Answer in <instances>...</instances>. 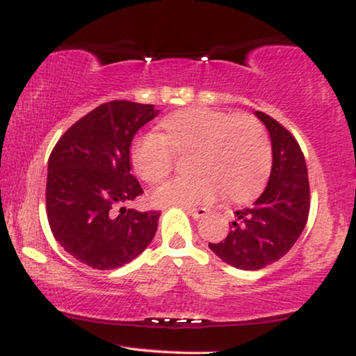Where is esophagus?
<instances>
[{
    "instance_id": "1",
    "label": "esophagus",
    "mask_w": 356,
    "mask_h": 356,
    "mask_svg": "<svg viewBox=\"0 0 356 356\" xmlns=\"http://www.w3.org/2000/svg\"><path fill=\"white\" fill-rule=\"evenodd\" d=\"M186 211L189 216H193L194 218H202L209 213V209L206 207H186Z\"/></svg>"
}]
</instances>
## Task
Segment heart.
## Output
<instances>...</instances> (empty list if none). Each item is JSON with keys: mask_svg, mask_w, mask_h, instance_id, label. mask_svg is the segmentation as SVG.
I'll use <instances>...</instances> for the list:
<instances>
[{"mask_svg": "<svg viewBox=\"0 0 356 356\" xmlns=\"http://www.w3.org/2000/svg\"><path fill=\"white\" fill-rule=\"evenodd\" d=\"M162 133L139 136L131 163L145 183L160 184L175 168V155L194 152V178L175 179L154 194L157 206H193L216 201L245 202L264 188L272 167V144L254 116L193 106L160 121Z\"/></svg>", "mask_w": 356, "mask_h": 356, "instance_id": "b5f03b06", "label": "heart"}]
</instances>
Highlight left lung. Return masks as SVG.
<instances>
[{
    "label": "left lung",
    "instance_id": "1",
    "mask_svg": "<svg viewBox=\"0 0 356 356\" xmlns=\"http://www.w3.org/2000/svg\"><path fill=\"white\" fill-rule=\"evenodd\" d=\"M269 129L272 172L264 193L252 207L235 212L225 240L209 248L227 264L257 270L277 262L291 250L309 213V181L298 140L272 116L256 111Z\"/></svg>",
    "mask_w": 356,
    "mask_h": 356
}]
</instances>
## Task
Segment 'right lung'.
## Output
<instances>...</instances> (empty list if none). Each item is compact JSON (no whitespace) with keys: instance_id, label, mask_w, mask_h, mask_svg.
<instances>
[{"instance_id":"right-lung-1","label":"right lung","mask_w":356,"mask_h":356,"mask_svg":"<svg viewBox=\"0 0 356 356\" xmlns=\"http://www.w3.org/2000/svg\"><path fill=\"white\" fill-rule=\"evenodd\" d=\"M157 113L154 105L108 102L77 120L51 150L48 223L65 251L92 269L128 264L157 232L159 211L124 207L144 193L131 175V140Z\"/></svg>"}]
</instances>
